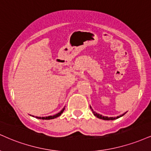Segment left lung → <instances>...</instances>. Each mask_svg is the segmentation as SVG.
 I'll return each mask as SVG.
<instances>
[{
	"label": "left lung",
	"instance_id": "1",
	"mask_svg": "<svg viewBox=\"0 0 151 151\" xmlns=\"http://www.w3.org/2000/svg\"><path fill=\"white\" fill-rule=\"evenodd\" d=\"M90 108L91 109V110H92V112H93V115L96 116V117H98V118H99V119H104V120H114V119H118V118H119V117H121L122 116H123V115H124V114L126 113V112H125V113H124V114H122V115H119V116H117V117H105V116H103L102 115H100V114H99V113H97V112H96L95 111H93V109L91 108V107L90 106Z\"/></svg>",
	"mask_w": 151,
	"mask_h": 151
}]
</instances>
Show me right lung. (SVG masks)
I'll list each match as a JSON object with an SVG mask.
<instances>
[{"mask_svg": "<svg viewBox=\"0 0 151 151\" xmlns=\"http://www.w3.org/2000/svg\"><path fill=\"white\" fill-rule=\"evenodd\" d=\"M65 110V108L63 109V110H61L60 112H58V114H56V115H53V116H48V117H36V118H38V119H55V118L59 117V116L61 115V114L63 113V111H64ZM33 117H34V116H33Z\"/></svg>", "mask_w": 151, "mask_h": 151, "instance_id": "obj_1", "label": "right lung"}]
</instances>
